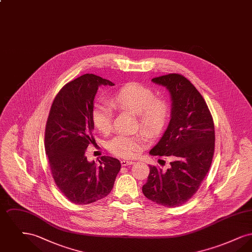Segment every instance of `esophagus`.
I'll return each mask as SVG.
<instances>
[{
  "instance_id": "obj_1",
  "label": "esophagus",
  "mask_w": 252,
  "mask_h": 252,
  "mask_svg": "<svg viewBox=\"0 0 252 252\" xmlns=\"http://www.w3.org/2000/svg\"><path fill=\"white\" fill-rule=\"evenodd\" d=\"M133 163H134V160H132V159H123V160H121V164H122V166L131 165Z\"/></svg>"
}]
</instances>
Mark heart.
Listing matches in <instances>:
<instances>
[{
  "label": "heart",
  "mask_w": 252,
  "mask_h": 252,
  "mask_svg": "<svg viewBox=\"0 0 252 252\" xmlns=\"http://www.w3.org/2000/svg\"><path fill=\"white\" fill-rule=\"evenodd\" d=\"M110 107L122 112L136 114L138 126L147 135H156L167 123L170 108L166 100L156 98L155 93L139 83L123 86L109 98ZM92 121L96 129L108 134L111 128L112 109L105 104H97L92 111ZM144 138L140 134L117 135L108 141V151L121 158H129L144 145Z\"/></svg>",
  "instance_id": "b5f03b06"
}]
</instances>
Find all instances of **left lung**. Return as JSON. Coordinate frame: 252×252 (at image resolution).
<instances>
[{
	"mask_svg": "<svg viewBox=\"0 0 252 252\" xmlns=\"http://www.w3.org/2000/svg\"><path fill=\"white\" fill-rule=\"evenodd\" d=\"M152 82L167 89L172 103L167 128L149 154L170 157L172 161L165 171L149 165L143 192L155 203L177 207L196 192L211 167L215 125L203 97L186 77L170 73Z\"/></svg>",
	"mask_w": 252,
	"mask_h": 252,
	"instance_id": "8db88e82",
	"label": "left lung"
}]
</instances>
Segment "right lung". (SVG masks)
I'll use <instances>...</instances> for the list:
<instances>
[{"label": "right lung", "mask_w": 252, "mask_h": 252, "mask_svg": "<svg viewBox=\"0 0 252 252\" xmlns=\"http://www.w3.org/2000/svg\"><path fill=\"white\" fill-rule=\"evenodd\" d=\"M114 86L108 79L86 73L65 85L56 96L45 128V151L52 176L72 203H93L113 188L120 161L103 156L97 166L85 155L95 144L92 121L94 101L100 86Z\"/></svg>", "instance_id": "obj_1"}]
</instances>
